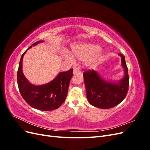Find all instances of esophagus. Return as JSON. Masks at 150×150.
<instances>
[{
  "label": "esophagus",
  "instance_id": "1",
  "mask_svg": "<svg viewBox=\"0 0 150 150\" xmlns=\"http://www.w3.org/2000/svg\"><path fill=\"white\" fill-rule=\"evenodd\" d=\"M79 72H81V71L78 69H74V71H73V74H77V73H79Z\"/></svg>",
  "mask_w": 150,
  "mask_h": 150
}]
</instances>
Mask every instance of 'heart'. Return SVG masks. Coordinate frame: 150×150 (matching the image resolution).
Instances as JSON below:
<instances>
[{
    "label": "heart",
    "instance_id": "1",
    "mask_svg": "<svg viewBox=\"0 0 150 150\" xmlns=\"http://www.w3.org/2000/svg\"><path fill=\"white\" fill-rule=\"evenodd\" d=\"M72 51L78 59L83 61H87L91 59V63H94L101 55V51L99 46L94 44H80L74 47ZM66 59L73 61V57L69 54L64 55Z\"/></svg>",
    "mask_w": 150,
    "mask_h": 150
}]
</instances>
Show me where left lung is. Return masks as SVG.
I'll return each instance as SVG.
<instances>
[{"label":"left lung","mask_w":150,"mask_h":150,"mask_svg":"<svg viewBox=\"0 0 150 150\" xmlns=\"http://www.w3.org/2000/svg\"><path fill=\"white\" fill-rule=\"evenodd\" d=\"M121 57V64L125 76L117 83H112L103 79L94 70L89 69L83 73L86 95L91 105L101 109H110L116 106L124 100L129 88L128 69L125 57Z\"/></svg>","instance_id":"left-lung-1"}]
</instances>
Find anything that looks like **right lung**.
I'll use <instances>...</instances> for the list:
<instances>
[{"mask_svg": "<svg viewBox=\"0 0 150 150\" xmlns=\"http://www.w3.org/2000/svg\"><path fill=\"white\" fill-rule=\"evenodd\" d=\"M42 40L35 42V46ZM32 47L30 46L22 54L17 70V84L22 97L29 105L41 111H52L61 106L67 96L69 82L73 74V69L61 72L51 82L35 86L27 80L22 72V60L26 51Z\"/></svg>", "mask_w": 150, "mask_h": 150, "instance_id": "right-lung-1", "label": "right lung"}]
</instances>
